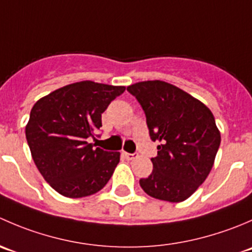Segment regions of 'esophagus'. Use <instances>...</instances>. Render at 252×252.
<instances>
[{
    "label": "esophagus",
    "instance_id": "esophagus-1",
    "mask_svg": "<svg viewBox=\"0 0 252 252\" xmlns=\"http://www.w3.org/2000/svg\"><path fill=\"white\" fill-rule=\"evenodd\" d=\"M123 156H124V158H126V159H134L138 157V154H128V152L124 151Z\"/></svg>",
    "mask_w": 252,
    "mask_h": 252
}]
</instances>
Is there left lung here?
Returning <instances> with one entry per match:
<instances>
[{
    "instance_id": "left-lung-1",
    "label": "left lung",
    "mask_w": 252,
    "mask_h": 252,
    "mask_svg": "<svg viewBox=\"0 0 252 252\" xmlns=\"http://www.w3.org/2000/svg\"><path fill=\"white\" fill-rule=\"evenodd\" d=\"M146 116L152 141H159L154 169L140 187L155 199L182 202L205 182L215 163L220 133L207 106L182 89L161 80L133 84Z\"/></svg>"
}]
</instances>
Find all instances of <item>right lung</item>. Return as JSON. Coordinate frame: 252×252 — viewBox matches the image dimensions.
<instances>
[{
  "label": "right lung",
  "mask_w": 252,
  "mask_h": 252,
  "mask_svg": "<svg viewBox=\"0 0 252 252\" xmlns=\"http://www.w3.org/2000/svg\"><path fill=\"white\" fill-rule=\"evenodd\" d=\"M124 90V86L79 81L52 91L32 106L25 126L32 159L63 196H89L111 179L121 154L103 151L86 140L95 138L102 126L101 114Z\"/></svg>",
  "instance_id": "1"
}]
</instances>
